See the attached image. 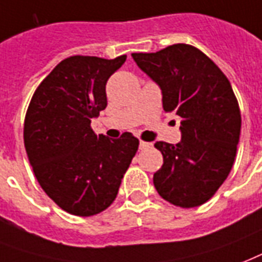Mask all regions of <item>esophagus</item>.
I'll return each instance as SVG.
<instances>
[{
    "label": "esophagus",
    "instance_id": "34e87169",
    "mask_svg": "<svg viewBox=\"0 0 262 262\" xmlns=\"http://www.w3.org/2000/svg\"><path fill=\"white\" fill-rule=\"evenodd\" d=\"M151 145H152L151 143H147V141H143V140L140 141V149H147L149 148Z\"/></svg>",
    "mask_w": 262,
    "mask_h": 262
}]
</instances>
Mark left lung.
I'll list each match as a JSON object with an SVG mask.
<instances>
[{"label": "left lung", "mask_w": 262, "mask_h": 262, "mask_svg": "<svg viewBox=\"0 0 262 262\" xmlns=\"http://www.w3.org/2000/svg\"><path fill=\"white\" fill-rule=\"evenodd\" d=\"M132 56L162 89L165 113L181 117L179 144L155 143L163 165L154 185L174 206H201L228 177L236 157L242 118L231 82L210 57L188 43Z\"/></svg>", "instance_id": "8db88e82"}]
</instances>
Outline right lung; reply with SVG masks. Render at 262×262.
Listing matches in <instances>:
<instances>
[{
	"label": "right lung",
	"mask_w": 262,
	"mask_h": 262,
	"mask_svg": "<svg viewBox=\"0 0 262 262\" xmlns=\"http://www.w3.org/2000/svg\"><path fill=\"white\" fill-rule=\"evenodd\" d=\"M70 56L34 92L25 118V147L41 188L70 214L91 217L105 210L139 149L125 132L119 139L96 135L92 118L107 107L105 83L125 63Z\"/></svg>",
	"instance_id": "add662e5"
}]
</instances>
